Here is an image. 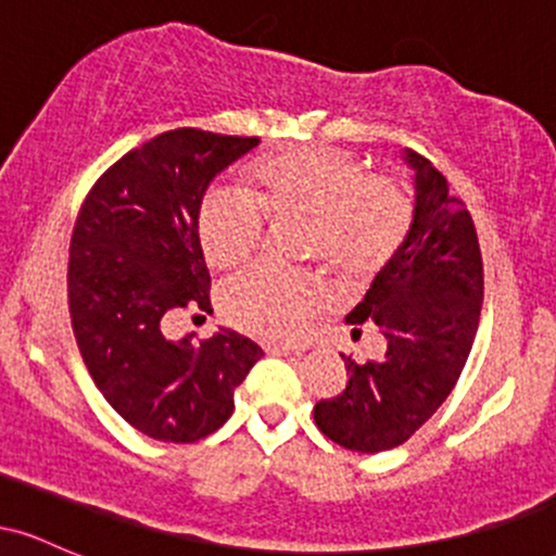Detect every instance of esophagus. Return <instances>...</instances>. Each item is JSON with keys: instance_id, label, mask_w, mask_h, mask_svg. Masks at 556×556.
I'll list each match as a JSON object with an SVG mask.
<instances>
[{"instance_id": "1", "label": "esophagus", "mask_w": 556, "mask_h": 556, "mask_svg": "<svg viewBox=\"0 0 556 556\" xmlns=\"http://www.w3.org/2000/svg\"><path fill=\"white\" fill-rule=\"evenodd\" d=\"M266 353H269V355H292V353H295V350H292V348H287V344H266Z\"/></svg>"}]
</instances>
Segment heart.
I'll list each match as a JSON object with an SVG mask.
<instances>
[{
	"label": "heart",
	"mask_w": 556,
	"mask_h": 556,
	"mask_svg": "<svg viewBox=\"0 0 556 556\" xmlns=\"http://www.w3.org/2000/svg\"><path fill=\"white\" fill-rule=\"evenodd\" d=\"M242 192L212 188L198 206V242L219 271L248 264L264 245L266 222L303 219L300 256L321 258L348 282L371 279L410 238L416 206L392 175H368L358 159L331 149H290L253 159ZM316 271L256 266L222 287V314L240 331L295 342L327 308Z\"/></svg>",
	"instance_id": "heart-1"
}]
</instances>
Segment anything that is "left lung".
Here are the masks:
<instances>
[{
    "label": "left lung",
    "instance_id": "8db88e82",
    "mask_svg": "<svg viewBox=\"0 0 556 556\" xmlns=\"http://www.w3.org/2000/svg\"><path fill=\"white\" fill-rule=\"evenodd\" d=\"M416 169L410 238L344 321L376 324L387 337L381 361L344 358L348 384L318 400L324 437L353 452L405 444L460 379L483 303V261L473 216L426 156L407 151ZM361 334V329H355Z\"/></svg>",
    "mask_w": 556,
    "mask_h": 556
}]
</instances>
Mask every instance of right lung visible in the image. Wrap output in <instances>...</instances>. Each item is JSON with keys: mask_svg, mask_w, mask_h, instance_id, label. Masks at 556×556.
I'll use <instances>...</instances> for the list:
<instances>
[{"mask_svg": "<svg viewBox=\"0 0 556 556\" xmlns=\"http://www.w3.org/2000/svg\"><path fill=\"white\" fill-rule=\"evenodd\" d=\"M258 138L177 127L114 162L83 201L70 238L67 303L93 384L132 429L190 444L235 410V389L264 350L235 331L172 342L180 311H212L198 242L208 182Z\"/></svg>", "mask_w": 556, "mask_h": 556, "instance_id": "add662e5", "label": "right lung"}]
</instances>
